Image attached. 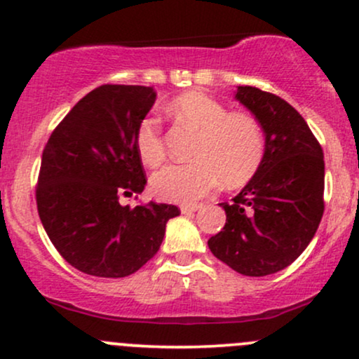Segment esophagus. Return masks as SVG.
Listing matches in <instances>:
<instances>
[{"mask_svg": "<svg viewBox=\"0 0 359 359\" xmlns=\"http://www.w3.org/2000/svg\"><path fill=\"white\" fill-rule=\"evenodd\" d=\"M197 209H201V204H184V205H180V211H182V214L196 212Z\"/></svg>", "mask_w": 359, "mask_h": 359, "instance_id": "1", "label": "esophagus"}]
</instances>
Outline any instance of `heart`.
I'll return each mask as SVG.
<instances>
[{"instance_id":"1","label":"heart","mask_w":359,"mask_h":359,"mask_svg":"<svg viewBox=\"0 0 359 359\" xmlns=\"http://www.w3.org/2000/svg\"><path fill=\"white\" fill-rule=\"evenodd\" d=\"M177 125L196 131L191 163L163 167L151 177V192L168 203L191 204L208 196L222 182L240 187L257 174L265 155V138L259 123L245 113L229 109L204 93H185L168 106ZM137 151L147 167L165 160V142L158 118L147 116L137 130Z\"/></svg>"}]
</instances>
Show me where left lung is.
I'll return each instance as SVG.
<instances>
[{
  "mask_svg": "<svg viewBox=\"0 0 359 359\" xmlns=\"http://www.w3.org/2000/svg\"><path fill=\"white\" fill-rule=\"evenodd\" d=\"M265 133L257 174L231 203H221L226 224L209 238L212 255L238 273L265 277L300 257L324 212V155L306 119L287 101L251 86H238Z\"/></svg>",
  "mask_w": 359,
  "mask_h": 359,
  "instance_id": "1",
  "label": "left lung"
}]
</instances>
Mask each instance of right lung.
Wrapping results in <instances>:
<instances>
[{"instance_id":"right-lung-1","label":"right lung","mask_w":359,"mask_h":359,"mask_svg":"<svg viewBox=\"0 0 359 359\" xmlns=\"http://www.w3.org/2000/svg\"><path fill=\"white\" fill-rule=\"evenodd\" d=\"M155 97L147 86H100L69 111L43 148L40 221L62 258L82 273H135L158 251L167 221L180 214L172 204H119L145 189L135 138Z\"/></svg>"}]
</instances>
